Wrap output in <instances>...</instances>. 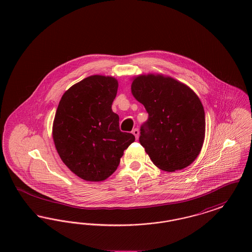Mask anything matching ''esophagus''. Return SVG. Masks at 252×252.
I'll list each match as a JSON object with an SVG mask.
<instances>
[{
  "mask_svg": "<svg viewBox=\"0 0 252 252\" xmlns=\"http://www.w3.org/2000/svg\"><path fill=\"white\" fill-rule=\"evenodd\" d=\"M132 134L136 137V139L138 140V138H139V134H140V132H139V129L138 128H135V129H133L132 130Z\"/></svg>",
  "mask_w": 252,
  "mask_h": 252,
  "instance_id": "obj_1",
  "label": "esophagus"
}]
</instances>
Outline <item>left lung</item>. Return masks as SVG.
I'll return each mask as SVG.
<instances>
[{
  "instance_id": "1",
  "label": "left lung",
  "mask_w": 252,
  "mask_h": 252,
  "mask_svg": "<svg viewBox=\"0 0 252 252\" xmlns=\"http://www.w3.org/2000/svg\"><path fill=\"white\" fill-rule=\"evenodd\" d=\"M132 79V95L148 113L140 136L145 152L162 171L189 166L199 155L205 139L200 99L187 85L163 74H141Z\"/></svg>"
}]
</instances>
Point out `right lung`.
Instances as JSON below:
<instances>
[{"instance_id":"1","label":"right lung","mask_w":252,"mask_h":252,"mask_svg":"<svg viewBox=\"0 0 252 252\" xmlns=\"http://www.w3.org/2000/svg\"><path fill=\"white\" fill-rule=\"evenodd\" d=\"M117 90L116 78L95 74L72 85L60 99L53 140L62 161L82 180H107L135 141L131 133L121 131L111 109Z\"/></svg>"}]
</instances>
